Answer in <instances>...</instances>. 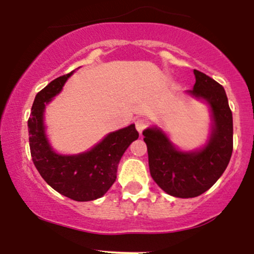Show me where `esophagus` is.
Segmentation results:
<instances>
[{
  "label": "esophagus",
  "mask_w": 254,
  "mask_h": 254,
  "mask_svg": "<svg viewBox=\"0 0 254 254\" xmlns=\"http://www.w3.org/2000/svg\"><path fill=\"white\" fill-rule=\"evenodd\" d=\"M135 125H136L137 131H138L139 133H142L148 127H149V123H148V121H145V119H143V118H138V119H136Z\"/></svg>",
  "instance_id": "esophagus-1"
}]
</instances>
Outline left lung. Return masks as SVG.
Here are the masks:
<instances>
[{"label":"left lung","instance_id":"obj_1","mask_svg":"<svg viewBox=\"0 0 254 254\" xmlns=\"http://www.w3.org/2000/svg\"><path fill=\"white\" fill-rule=\"evenodd\" d=\"M196 83L190 93L211 107L212 133L205 148L197 153H182L160 130L143 131L150 176L166 193L192 198L208 191L222 176L233 151V116L226 92L220 83L194 70Z\"/></svg>","mask_w":254,"mask_h":254}]
</instances>
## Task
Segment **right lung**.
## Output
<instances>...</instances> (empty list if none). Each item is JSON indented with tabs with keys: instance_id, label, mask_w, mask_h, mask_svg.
Segmentation results:
<instances>
[{
	"instance_id": "add662e5",
	"label": "right lung",
	"mask_w": 254,
	"mask_h": 254,
	"mask_svg": "<svg viewBox=\"0 0 254 254\" xmlns=\"http://www.w3.org/2000/svg\"><path fill=\"white\" fill-rule=\"evenodd\" d=\"M71 74L55 78L36 95L28 118L30 149L34 166L52 189L70 199L87 202L109 191L117 178L119 160L131 142L138 138V132L131 124L109 133L87 153L71 156L55 153L44 132L43 113L45 103L61 92Z\"/></svg>"
}]
</instances>
